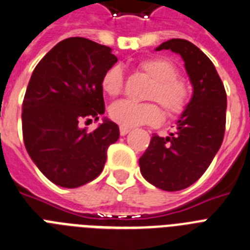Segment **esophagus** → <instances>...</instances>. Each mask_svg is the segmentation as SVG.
Listing matches in <instances>:
<instances>
[{
	"label": "esophagus",
	"mask_w": 250,
	"mask_h": 250,
	"mask_svg": "<svg viewBox=\"0 0 250 250\" xmlns=\"http://www.w3.org/2000/svg\"><path fill=\"white\" fill-rule=\"evenodd\" d=\"M130 131V127H125V126H120V135H126L127 133Z\"/></svg>",
	"instance_id": "34e87169"
}]
</instances>
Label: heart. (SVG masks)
<instances>
[{"instance_id": "heart-1", "label": "heart", "mask_w": 250, "mask_h": 250, "mask_svg": "<svg viewBox=\"0 0 250 250\" xmlns=\"http://www.w3.org/2000/svg\"><path fill=\"white\" fill-rule=\"evenodd\" d=\"M138 68L151 80L148 91L149 100L159 102L170 116H178L185 112L191 101V87L186 80L178 77V69L172 62L161 57H153L139 62ZM124 82L123 68L119 64H114L102 76V91L112 97L120 95ZM108 114L115 123L125 127L157 125L162 120L161 108L154 102L136 104L129 100H121L111 104Z\"/></svg>"}]
</instances>
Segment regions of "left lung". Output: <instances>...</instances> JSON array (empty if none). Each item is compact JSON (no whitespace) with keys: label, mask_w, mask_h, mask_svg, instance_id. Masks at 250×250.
I'll use <instances>...</instances> for the list:
<instances>
[{"label":"left lung","mask_w":250,"mask_h":250,"mask_svg":"<svg viewBox=\"0 0 250 250\" xmlns=\"http://www.w3.org/2000/svg\"><path fill=\"white\" fill-rule=\"evenodd\" d=\"M163 49L182 57L193 95L174 131L166 138L151 136L139 166L153 186L180 191L205 173L220 149L227 124V92L212 62L188 40L170 39L157 50Z\"/></svg>","instance_id":"obj_1"}]
</instances>
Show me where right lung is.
Masks as SVG:
<instances>
[{"mask_svg": "<svg viewBox=\"0 0 250 250\" xmlns=\"http://www.w3.org/2000/svg\"><path fill=\"white\" fill-rule=\"evenodd\" d=\"M116 62L108 46L68 38L31 74L22 102L23 143L36 167L58 186L76 188L95 180L119 139V126L107 119L91 133L81 127L104 115L101 80Z\"/></svg>", "mask_w": 250, "mask_h": 250, "instance_id": "1", "label": "right lung"}]
</instances>
